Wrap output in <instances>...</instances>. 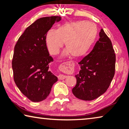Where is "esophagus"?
<instances>
[{"mask_svg": "<svg viewBox=\"0 0 129 129\" xmlns=\"http://www.w3.org/2000/svg\"><path fill=\"white\" fill-rule=\"evenodd\" d=\"M57 77H58V79H59V80H63V79H64L67 76L63 75H59Z\"/></svg>", "mask_w": 129, "mask_h": 129, "instance_id": "1", "label": "esophagus"}]
</instances>
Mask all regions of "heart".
<instances>
[{"instance_id": "1", "label": "heart", "mask_w": 129, "mask_h": 129, "mask_svg": "<svg viewBox=\"0 0 129 129\" xmlns=\"http://www.w3.org/2000/svg\"><path fill=\"white\" fill-rule=\"evenodd\" d=\"M98 27L94 23L83 20L68 22L55 30H50L45 36L46 45L52 55L59 53L63 43L66 50L63 56L71 54L75 58L85 55L98 36Z\"/></svg>"}]
</instances>
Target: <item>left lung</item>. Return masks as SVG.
<instances>
[{"mask_svg": "<svg viewBox=\"0 0 129 129\" xmlns=\"http://www.w3.org/2000/svg\"><path fill=\"white\" fill-rule=\"evenodd\" d=\"M93 50L79 64V73L73 94L83 100H92L105 93L115 73L116 54L112 42L103 29Z\"/></svg>", "mask_w": 129, "mask_h": 129, "instance_id": "left-lung-1", "label": "left lung"}]
</instances>
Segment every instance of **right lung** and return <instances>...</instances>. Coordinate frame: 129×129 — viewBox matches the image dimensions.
<instances>
[{
    "label": "right lung",
    "mask_w": 129,
    "mask_h": 129,
    "mask_svg": "<svg viewBox=\"0 0 129 129\" xmlns=\"http://www.w3.org/2000/svg\"><path fill=\"white\" fill-rule=\"evenodd\" d=\"M60 16L42 17L26 28L15 48L12 69L16 84L33 102H41L50 94L57 77L49 70L53 61L45 43V36Z\"/></svg>",
    "instance_id": "add662e5"
}]
</instances>
